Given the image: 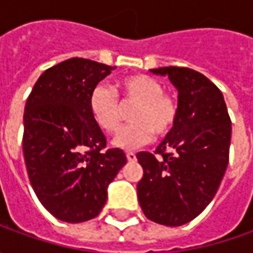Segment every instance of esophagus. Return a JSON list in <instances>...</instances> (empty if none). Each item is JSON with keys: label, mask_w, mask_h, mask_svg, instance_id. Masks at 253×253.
<instances>
[{"label": "esophagus", "mask_w": 253, "mask_h": 253, "mask_svg": "<svg viewBox=\"0 0 253 253\" xmlns=\"http://www.w3.org/2000/svg\"><path fill=\"white\" fill-rule=\"evenodd\" d=\"M126 159L129 162H135L136 161V155L133 152H126Z\"/></svg>", "instance_id": "obj_1"}]
</instances>
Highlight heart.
<instances>
[{
    "label": "heart",
    "mask_w": 253,
    "mask_h": 253,
    "mask_svg": "<svg viewBox=\"0 0 253 253\" xmlns=\"http://www.w3.org/2000/svg\"><path fill=\"white\" fill-rule=\"evenodd\" d=\"M125 101L136 102L131 112L132 124L124 126L114 139L122 149H133L158 136L168 135L179 118L177 98L165 91L163 84L148 74H131L118 83ZM88 108L94 122L107 133H114L121 125V108L117 94L105 84H97L88 97Z\"/></svg>",
    "instance_id": "heart-1"
}]
</instances>
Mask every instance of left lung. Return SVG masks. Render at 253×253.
Returning a JSON list of instances; mask_svg holds the SVG:
<instances>
[{
	"mask_svg": "<svg viewBox=\"0 0 253 253\" xmlns=\"http://www.w3.org/2000/svg\"><path fill=\"white\" fill-rule=\"evenodd\" d=\"M177 90L179 118L156 148L139 152L138 200L148 218L168 227L187 224L214 199L228 166L231 120L218 87L187 67L152 69Z\"/></svg>",
	"mask_w": 253,
	"mask_h": 253,
	"instance_id": "left-lung-1",
	"label": "left lung"
}]
</instances>
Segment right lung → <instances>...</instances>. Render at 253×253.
Segmentation results:
<instances>
[{
    "label": "right lung",
    "instance_id": "1",
    "mask_svg": "<svg viewBox=\"0 0 253 253\" xmlns=\"http://www.w3.org/2000/svg\"><path fill=\"white\" fill-rule=\"evenodd\" d=\"M115 67L73 57L47 69L35 83L24 112V158L35 194L64 222L100 214L107 190L126 163L88 108L92 88Z\"/></svg>",
    "mask_w": 253,
    "mask_h": 253
}]
</instances>
